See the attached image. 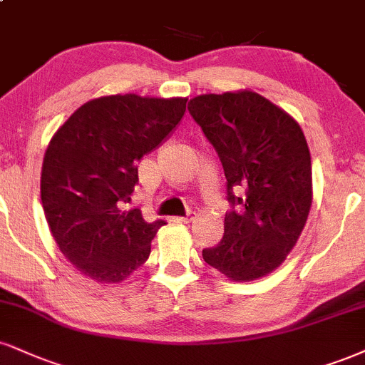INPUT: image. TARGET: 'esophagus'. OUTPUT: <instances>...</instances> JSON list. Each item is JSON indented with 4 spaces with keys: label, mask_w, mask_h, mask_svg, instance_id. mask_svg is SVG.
I'll use <instances>...</instances> for the list:
<instances>
[{
    "label": "esophagus",
    "mask_w": 365,
    "mask_h": 365,
    "mask_svg": "<svg viewBox=\"0 0 365 365\" xmlns=\"http://www.w3.org/2000/svg\"><path fill=\"white\" fill-rule=\"evenodd\" d=\"M195 216H197L195 210H188L185 216H177V217H173V221H175V222H192V221H194V219H195Z\"/></svg>",
    "instance_id": "obj_1"
}]
</instances>
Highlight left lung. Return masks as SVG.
I'll use <instances>...</instances> for the list:
<instances>
[{
  "label": "left lung",
  "instance_id": "8db88e82",
  "mask_svg": "<svg viewBox=\"0 0 365 365\" xmlns=\"http://www.w3.org/2000/svg\"><path fill=\"white\" fill-rule=\"evenodd\" d=\"M188 112L226 177L225 236L202 250L205 263L238 282L277 269L311 207V156L291 115L253 91L200 95Z\"/></svg>",
  "mask_w": 365,
  "mask_h": 365
}]
</instances>
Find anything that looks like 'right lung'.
<instances>
[{
  "mask_svg": "<svg viewBox=\"0 0 365 365\" xmlns=\"http://www.w3.org/2000/svg\"><path fill=\"white\" fill-rule=\"evenodd\" d=\"M187 98L112 95L81 105L51 139L41 197L57 247L81 274L120 282L148 260L163 219L127 209L138 161L177 129Z\"/></svg>",
  "mask_w": 365,
  "mask_h": 365,
  "instance_id": "add662e5",
  "label": "right lung"
}]
</instances>
